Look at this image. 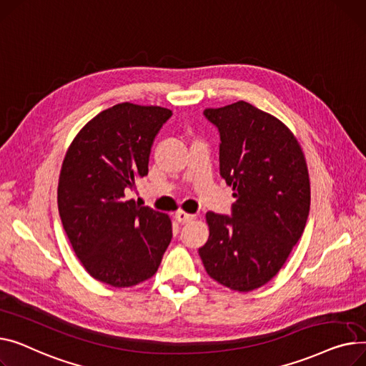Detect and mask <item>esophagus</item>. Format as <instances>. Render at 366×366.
I'll return each mask as SVG.
<instances>
[{"label": "esophagus", "instance_id": "esophagus-1", "mask_svg": "<svg viewBox=\"0 0 366 366\" xmlns=\"http://www.w3.org/2000/svg\"><path fill=\"white\" fill-rule=\"evenodd\" d=\"M193 219H195V216H192V214H187V212H184V211H177V212H176V220H177L179 223H182V224L190 223Z\"/></svg>", "mask_w": 366, "mask_h": 366}]
</instances>
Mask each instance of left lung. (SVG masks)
<instances>
[{"label":"left lung","mask_w":366,"mask_h":366,"mask_svg":"<svg viewBox=\"0 0 366 366\" xmlns=\"http://www.w3.org/2000/svg\"><path fill=\"white\" fill-rule=\"evenodd\" d=\"M205 118L220 133V176L233 186L232 216L207 212L209 236L199 248L207 273L234 291H252L281 270L302 238L310 180L290 128L241 100Z\"/></svg>","instance_id":"1"}]
</instances>
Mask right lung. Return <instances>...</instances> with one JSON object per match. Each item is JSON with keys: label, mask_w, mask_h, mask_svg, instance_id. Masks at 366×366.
<instances>
[{"label": "right lung", "mask_w": 366, "mask_h": 366, "mask_svg": "<svg viewBox=\"0 0 366 366\" xmlns=\"http://www.w3.org/2000/svg\"><path fill=\"white\" fill-rule=\"evenodd\" d=\"M173 112L119 103L82 127L63 159L57 205L69 242L97 281L117 288L152 277L173 238L164 212L128 198Z\"/></svg>", "instance_id": "1"}]
</instances>
